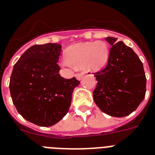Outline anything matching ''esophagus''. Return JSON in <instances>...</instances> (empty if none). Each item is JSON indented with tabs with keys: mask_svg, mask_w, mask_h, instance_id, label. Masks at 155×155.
<instances>
[{
	"mask_svg": "<svg viewBox=\"0 0 155 155\" xmlns=\"http://www.w3.org/2000/svg\"><path fill=\"white\" fill-rule=\"evenodd\" d=\"M75 76L78 80H81L82 78H83V76H84V74H83V73H77V74H75Z\"/></svg>",
	"mask_w": 155,
	"mask_h": 155,
	"instance_id": "esophagus-1",
	"label": "esophagus"
}]
</instances>
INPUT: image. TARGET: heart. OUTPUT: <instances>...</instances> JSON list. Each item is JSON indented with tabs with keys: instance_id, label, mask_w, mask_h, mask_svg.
Returning a JSON list of instances; mask_svg holds the SVG:
<instances>
[{
	"instance_id": "1",
	"label": "heart",
	"mask_w": 155,
	"mask_h": 155,
	"mask_svg": "<svg viewBox=\"0 0 155 155\" xmlns=\"http://www.w3.org/2000/svg\"><path fill=\"white\" fill-rule=\"evenodd\" d=\"M67 57L62 59L64 67H83L88 71H98L106 65L110 50L103 41H93L74 45L67 50Z\"/></svg>"
}]
</instances>
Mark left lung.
I'll return each instance as SVG.
<instances>
[{"label": "left lung", "instance_id": "8db88e82", "mask_svg": "<svg viewBox=\"0 0 155 155\" xmlns=\"http://www.w3.org/2000/svg\"><path fill=\"white\" fill-rule=\"evenodd\" d=\"M117 38H106L112 45L108 64L95 72L94 101L103 113L122 117L131 114L143 102L147 79L143 63L133 49Z\"/></svg>", "mask_w": 155, "mask_h": 155}]
</instances>
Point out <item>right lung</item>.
<instances>
[{"label": "right lung", "instance_id": "1", "mask_svg": "<svg viewBox=\"0 0 155 155\" xmlns=\"http://www.w3.org/2000/svg\"><path fill=\"white\" fill-rule=\"evenodd\" d=\"M61 45H35L20 57L12 72L9 89L18 113L42 127L59 122L68 112L71 95L80 81L64 79L58 65Z\"/></svg>", "mask_w": 155, "mask_h": 155}]
</instances>
